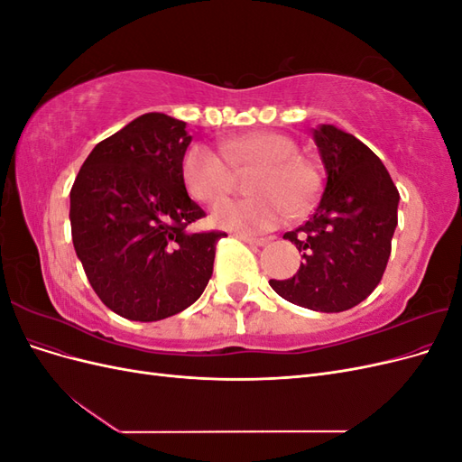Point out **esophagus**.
<instances>
[{
    "label": "esophagus",
    "instance_id": "obj_1",
    "mask_svg": "<svg viewBox=\"0 0 462 462\" xmlns=\"http://www.w3.org/2000/svg\"><path fill=\"white\" fill-rule=\"evenodd\" d=\"M236 239H241L243 243H248V245H256V246L268 245V239H254V236H246V235H236Z\"/></svg>",
    "mask_w": 462,
    "mask_h": 462
}]
</instances>
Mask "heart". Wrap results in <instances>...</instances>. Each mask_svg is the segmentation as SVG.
Returning <instances> with one entry per match:
<instances>
[{"label": "heart", "mask_w": 462, "mask_h": 462, "mask_svg": "<svg viewBox=\"0 0 462 462\" xmlns=\"http://www.w3.org/2000/svg\"><path fill=\"white\" fill-rule=\"evenodd\" d=\"M223 152L192 144L187 148L180 173L194 199L214 204L231 192L236 170H253L245 200H223L212 209V223L219 229L241 235L268 233L292 214L310 204L318 190L316 167L297 153L292 138L270 133H246L223 141Z\"/></svg>", "instance_id": "1"}]
</instances>
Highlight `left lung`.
<instances>
[{
    "label": "left lung",
    "mask_w": 462,
    "mask_h": 462,
    "mask_svg": "<svg viewBox=\"0 0 462 462\" xmlns=\"http://www.w3.org/2000/svg\"><path fill=\"white\" fill-rule=\"evenodd\" d=\"M312 134L326 185L312 217L283 235L302 253L297 275L270 285L302 309L343 312L365 300L385 272L399 190L382 160L353 134L335 125Z\"/></svg>",
    "instance_id": "8db88e82"
}]
</instances>
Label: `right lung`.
<instances>
[{"instance_id": "obj_1", "label": "right lung", "mask_w": 462, "mask_h": 462, "mask_svg": "<svg viewBox=\"0 0 462 462\" xmlns=\"http://www.w3.org/2000/svg\"><path fill=\"white\" fill-rule=\"evenodd\" d=\"M187 123L144 114L97 143L71 189L75 253L96 295L133 321H158L197 302L226 233H189L204 209L180 162Z\"/></svg>"}]
</instances>
